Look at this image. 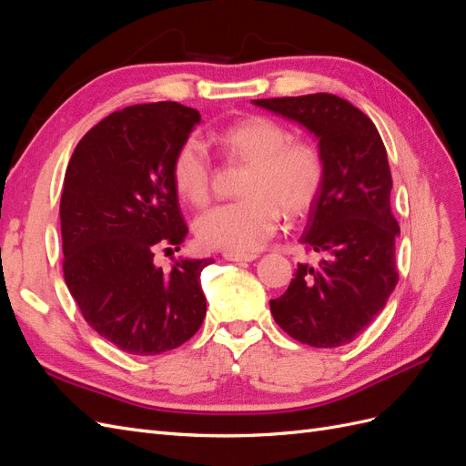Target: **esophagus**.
I'll list each match as a JSON object with an SVG mask.
<instances>
[{"mask_svg": "<svg viewBox=\"0 0 466 466\" xmlns=\"http://www.w3.org/2000/svg\"><path fill=\"white\" fill-rule=\"evenodd\" d=\"M223 258L231 262H250L257 258V255L255 252H223Z\"/></svg>", "mask_w": 466, "mask_h": 466, "instance_id": "obj_1", "label": "esophagus"}]
</instances>
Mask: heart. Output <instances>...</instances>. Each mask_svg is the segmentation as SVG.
I'll return each mask as SVG.
<instances>
[{
    "label": "heart",
    "instance_id": "obj_1",
    "mask_svg": "<svg viewBox=\"0 0 466 466\" xmlns=\"http://www.w3.org/2000/svg\"><path fill=\"white\" fill-rule=\"evenodd\" d=\"M214 139L233 161L247 163L238 185L241 200L206 211L194 233L208 248L250 252L270 238L281 218L311 209L324 185V157L311 139L293 137L272 116L252 115L219 130ZM211 161L198 139L182 142L173 157L171 178L180 200L204 208L211 198Z\"/></svg>",
    "mask_w": 466,
    "mask_h": 466
}]
</instances>
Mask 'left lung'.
<instances>
[{"mask_svg": "<svg viewBox=\"0 0 466 466\" xmlns=\"http://www.w3.org/2000/svg\"><path fill=\"white\" fill-rule=\"evenodd\" d=\"M255 105L311 130L327 167L299 238L322 260L299 264L270 311L293 340L344 346L370 327L399 284V221L390 209L385 144L368 115L330 93L257 98Z\"/></svg>", "mask_w": 466, "mask_h": 466, "instance_id": "8db88e82", "label": "left lung"}]
</instances>
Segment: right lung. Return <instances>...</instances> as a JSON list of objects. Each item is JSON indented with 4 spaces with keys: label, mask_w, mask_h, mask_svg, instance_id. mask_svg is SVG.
Returning a JSON list of instances; mask_svg holds the SVG:
<instances>
[{
    "label": "right lung",
    "mask_w": 466,
    "mask_h": 466,
    "mask_svg": "<svg viewBox=\"0 0 466 466\" xmlns=\"http://www.w3.org/2000/svg\"><path fill=\"white\" fill-rule=\"evenodd\" d=\"M200 122L175 101L112 112L81 137L60 200L64 279L89 327L126 354L155 356L198 332L211 258L153 262L188 235L173 187L178 146Z\"/></svg>",
    "instance_id": "1"
}]
</instances>
